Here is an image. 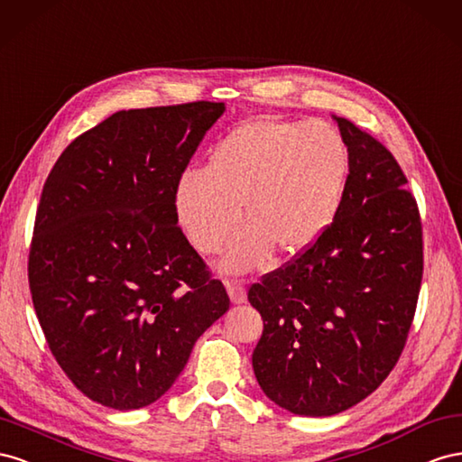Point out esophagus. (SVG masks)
Listing matches in <instances>:
<instances>
[{
	"mask_svg": "<svg viewBox=\"0 0 462 462\" xmlns=\"http://www.w3.org/2000/svg\"><path fill=\"white\" fill-rule=\"evenodd\" d=\"M226 290H228V296L232 300V304H244L247 294H245V286L242 282H226Z\"/></svg>",
	"mask_w": 462,
	"mask_h": 462,
	"instance_id": "1",
	"label": "esophagus"
}]
</instances>
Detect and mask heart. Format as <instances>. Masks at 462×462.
Returning <instances> with one entry per match:
<instances>
[{
	"mask_svg": "<svg viewBox=\"0 0 462 462\" xmlns=\"http://www.w3.org/2000/svg\"><path fill=\"white\" fill-rule=\"evenodd\" d=\"M350 156L338 131L325 122L249 120L226 131L207 152V166L183 172L174 188L181 230L203 254L226 244L220 267L247 273L274 247L300 255L318 244L338 217L348 186Z\"/></svg>",
	"mask_w": 462,
	"mask_h": 462,
	"instance_id": "b5f03b06",
	"label": "heart"
}]
</instances>
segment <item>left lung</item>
Segmentation results:
<instances>
[{
    "mask_svg": "<svg viewBox=\"0 0 462 462\" xmlns=\"http://www.w3.org/2000/svg\"><path fill=\"white\" fill-rule=\"evenodd\" d=\"M333 120L350 156L338 217L247 292L265 325L252 356L257 383L300 416L348 411L381 385L404 348L424 271L421 222L401 166L365 131Z\"/></svg>",
    "mask_w": 462,
    "mask_h": 462,
    "instance_id": "8db88e82",
    "label": "left lung"
}]
</instances>
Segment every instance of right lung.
<instances>
[{
	"label": "right lung",
	"mask_w": 462,
	"mask_h": 462,
	"mask_svg": "<svg viewBox=\"0 0 462 462\" xmlns=\"http://www.w3.org/2000/svg\"><path fill=\"white\" fill-rule=\"evenodd\" d=\"M222 102L122 110L79 135L44 183L29 255L38 321L90 401L137 411L230 308L178 226L174 188Z\"/></svg>",
	"instance_id": "right-lung-1"
}]
</instances>
